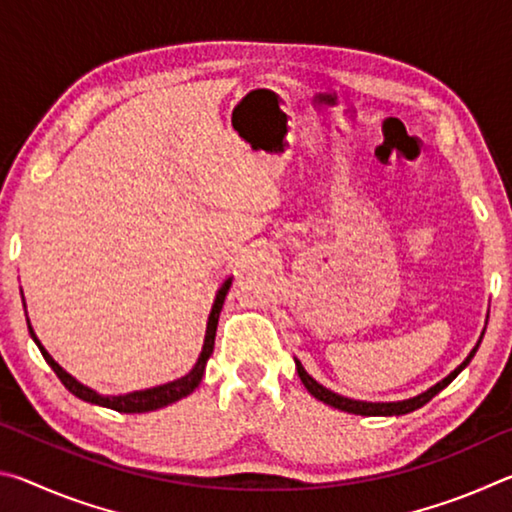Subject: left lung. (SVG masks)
<instances>
[{
    "instance_id": "1",
    "label": "left lung",
    "mask_w": 512,
    "mask_h": 512,
    "mask_svg": "<svg viewBox=\"0 0 512 512\" xmlns=\"http://www.w3.org/2000/svg\"><path fill=\"white\" fill-rule=\"evenodd\" d=\"M485 325H488V320H485ZM483 334H485V329L481 332L479 341H476L472 352L467 354L461 366L454 368L445 379H440L438 384H433V386L427 388V391H424V393L415 395V397H409V400H400V402H363V400H352V397H343V395H339V393L329 391V388H325L323 384H318V381H316L314 377H311L305 368H302V363H300L298 359H296V372H298V377H300L302 384H305L307 391H309L311 395H314L316 400H320L323 404L334 406V409H339V411L354 413V415H406V413H411V411L420 409V406L427 404V402L431 400V397H436L440 391H443V388H447L458 375H461L467 363L472 361L476 350H479Z\"/></svg>"
}]
</instances>
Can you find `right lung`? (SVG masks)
Segmentation results:
<instances>
[{
	"label": "right lung",
	"instance_id": "obj_1",
	"mask_svg": "<svg viewBox=\"0 0 512 512\" xmlns=\"http://www.w3.org/2000/svg\"><path fill=\"white\" fill-rule=\"evenodd\" d=\"M230 284H232V277H228V280H225V282L221 284V287H219V291H216L212 311H210V316H207L203 350H201V354H198L194 368L189 370L185 377L167 381V384H160V386H153V388H144V391H133V393H124V395H101V393L94 391V388L81 384V381L69 375V372H67L63 366H60L58 361H54V357H51V354L45 350V345L40 343L36 332H33L31 320H29V316H27L29 334H31L33 343H36L38 348H40L42 357H45V361L49 363L51 370L56 372L60 381H63L67 391L79 397V400L90 402V404H97V406H106V409L119 411V413H146V411H155V409H162V406H169V404H173V402L183 400V397H187L189 393H194L196 388H198V384H201V381H203L207 359H210L212 352H214L216 325H219V316H221L225 296H228V291H230ZM22 305H24V309H27V302H24V293H22Z\"/></svg>",
	"mask_w": 512,
	"mask_h": 512
}]
</instances>
